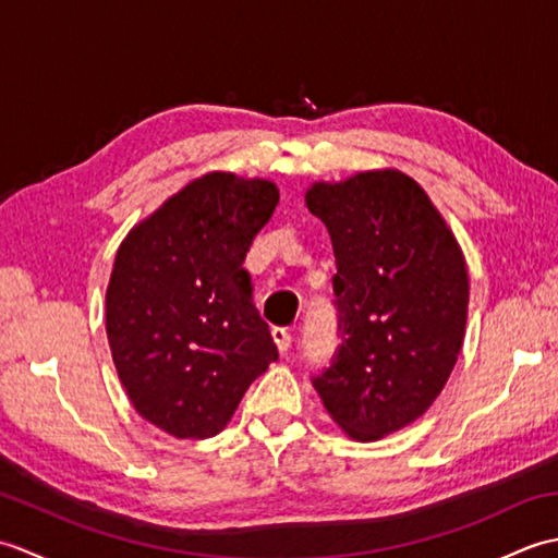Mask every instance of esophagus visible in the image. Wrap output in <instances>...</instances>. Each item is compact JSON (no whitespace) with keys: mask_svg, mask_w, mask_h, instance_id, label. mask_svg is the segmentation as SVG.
Returning a JSON list of instances; mask_svg holds the SVG:
<instances>
[{"mask_svg":"<svg viewBox=\"0 0 558 558\" xmlns=\"http://www.w3.org/2000/svg\"><path fill=\"white\" fill-rule=\"evenodd\" d=\"M272 340H276V345H278V350H280L282 354H286V352L290 350V345H292L290 330H288V328H280V326L272 328Z\"/></svg>","mask_w":558,"mask_h":558,"instance_id":"esophagus-1","label":"esophagus"}]
</instances>
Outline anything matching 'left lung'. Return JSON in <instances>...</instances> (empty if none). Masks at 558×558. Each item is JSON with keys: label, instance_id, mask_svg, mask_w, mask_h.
<instances>
[{"label": "left lung", "instance_id": "obj_1", "mask_svg": "<svg viewBox=\"0 0 558 558\" xmlns=\"http://www.w3.org/2000/svg\"><path fill=\"white\" fill-rule=\"evenodd\" d=\"M304 201L333 242L342 333L314 388L350 438L378 441L420 420L453 372L468 324L465 256L400 170L314 182Z\"/></svg>", "mask_w": 558, "mask_h": 558}]
</instances>
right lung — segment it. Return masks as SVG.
<instances>
[{
	"label": "right lung",
	"mask_w": 558,
	"mask_h": 558,
	"mask_svg": "<svg viewBox=\"0 0 558 558\" xmlns=\"http://www.w3.org/2000/svg\"><path fill=\"white\" fill-rule=\"evenodd\" d=\"M278 198L270 180L206 172L117 248L105 294L112 362L136 412L165 434L216 436L278 360L242 268Z\"/></svg>",
	"instance_id": "add662e5"
}]
</instances>
